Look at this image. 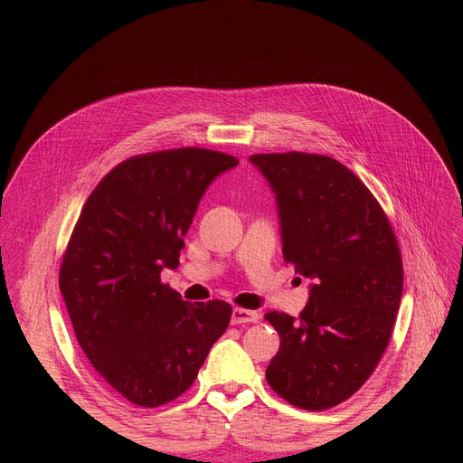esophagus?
Returning <instances> with one entry per match:
<instances>
[{"mask_svg": "<svg viewBox=\"0 0 463 463\" xmlns=\"http://www.w3.org/2000/svg\"><path fill=\"white\" fill-rule=\"evenodd\" d=\"M257 320H259L257 311L241 309V307H235L232 311V325H249V322H257Z\"/></svg>", "mask_w": 463, "mask_h": 463, "instance_id": "1", "label": "esophagus"}]
</instances>
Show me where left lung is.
Listing matches in <instances>:
<instances>
[{"label": "left lung", "mask_w": 463, "mask_h": 463, "mask_svg": "<svg viewBox=\"0 0 463 463\" xmlns=\"http://www.w3.org/2000/svg\"><path fill=\"white\" fill-rule=\"evenodd\" d=\"M276 193L284 260L313 278L301 315L270 311L279 334L266 381L301 410L352 398L376 369L394 328L403 269L390 220L365 184L322 154H253Z\"/></svg>", "instance_id": "obj_1"}]
</instances>
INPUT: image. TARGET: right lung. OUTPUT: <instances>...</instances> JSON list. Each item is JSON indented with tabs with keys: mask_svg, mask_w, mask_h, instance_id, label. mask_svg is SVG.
<instances>
[{
	"mask_svg": "<svg viewBox=\"0 0 463 463\" xmlns=\"http://www.w3.org/2000/svg\"><path fill=\"white\" fill-rule=\"evenodd\" d=\"M237 164L194 146L123 160L90 193L67 243L60 289L77 342L141 408L184 394L230 325V303H185L160 272L177 269L206 187Z\"/></svg>",
	"mask_w": 463,
	"mask_h": 463,
	"instance_id": "add662e5",
	"label": "right lung"
}]
</instances>
